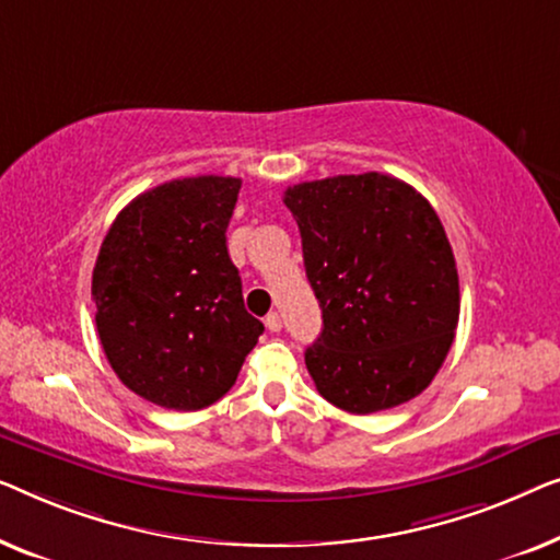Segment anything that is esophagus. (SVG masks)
<instances>
[{
  "label": "esophagus",
  "mask_w": 560,
  "mask_h": 560,
  "mask_svg": "<svg viewBox=\"0 0 560 560\" xmlns=\"http://www.w3.org/2000/svg\"><path fill=\"white\" fill-rule=\"evenodd\" d=\"M264 322H266V327H269V332H279V329H281V317H279V312H271L269 317H266Z\"/></svg>",
  "instance_id": "34e87169"
}]
</instances>
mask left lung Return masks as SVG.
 Here are the masks:
<instances>
[{"mask_svg": "<svg viewBox=\"0 0 560 560\" xmlns=\"http://www.w3.org/2000/svg\"><path fill=\"white\" fill-rule=\"evenodd\" d=\"M283 205L322 310L304 352L317 390L358 416L427 390L459 322V273L436 210L381 172L294 185Z\"/></svg>", "mask_w": 560, "mask_h": 560, "instance_id": "8db88e82", "label": "left lung"}]
</instances>
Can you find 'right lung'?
I'll return each instance as SVG.
<instances>
[{"label": "right lung", "mask_w": 560, "mask_h": 560, "mask_svg": "<svg viewBox=\"0 0 560 560\" xmlns=\"http://www.w3.org/2000/svg\"><path fill=\"white\" fill-rule=\"evenodd\" d=\"M238 190V177L172 179L126 205L101 243L91 287L101 345L149 404H215L264 332L225 246Z\"/></svg>", "instance_id": "1"}]
</instances>
